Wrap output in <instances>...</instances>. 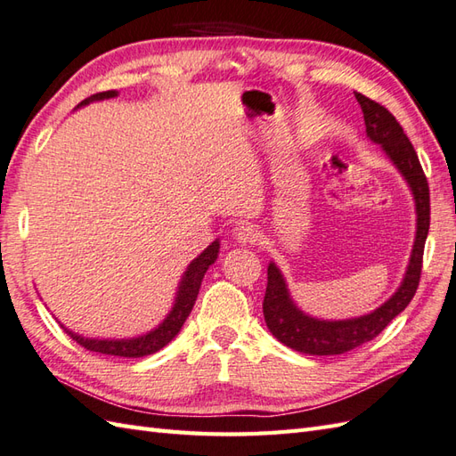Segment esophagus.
<instances>
[{
  "label": "esophagus",
  "instance_id": "34e87169",
  "mask_svg": "<svg viewBox=\"0 0 456 456\" xmlns=\"http://www.w3.org/2000/svg\"><path fill=\"white\" fill-rule=\"evenodd\" d=\"M234 236L240 243H255L259 240V232L249 222H241V224L236 226Z\"/></svg>",
  "mask_w": 456,
  "mask_h": 456
}]
</instances>
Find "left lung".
<instances>
[{
    "mask_svg": "<svg viewBox=\"0 0 456 456\" xmlns=\"http://www.w3.org/2000/svg\"><path fill=\"white\" fill-rule=\"evenodd\" d=\"M354 94H356L358 104L362 106L368 137L373 142L381 144L387 157L401 170L410 190H412L416 199L418 230L401 288L381 307H377L373 314L356 319L319 321L299 312L290 299V294H288L279 266L274 263L269 265V269H266V274H269L266 281L269 282H266L263 299L265 323L288 348L302 354H314V356H335V354L358 348L368 340H373L398 314L404 312V307L418 290L421 263H424V246L429 232V185L412 142L406 137L396 118L385 106L360 93Z\"/></svg>",
    "mask_w": 456,
    "mask_h": 456,
    "instance_id": "left-lung-1",
    "label": "left lung"
}]
</instances>
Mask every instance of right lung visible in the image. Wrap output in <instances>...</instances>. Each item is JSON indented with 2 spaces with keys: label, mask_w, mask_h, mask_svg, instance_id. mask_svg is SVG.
I'll return each mask as SVG.
<instances>
[{
  "label": "right lung",
  "mask_w": 456,
  "mask_h": 456,
  "mask_svg": "<svg viewBox=\"0 0 456 456\" xmlns=\"http://www.w3.org/2000/svg\"><path fill=\"white\" fill-rule=\"evenodd\" d=\"M118 96L116 91H106V93H96L93 96L85 98L83 104L93 102V100H102V98H114ZM218 249H220V243L218 240L210 243V246L199 255L197 259L191 261V265L187 266V271L182 279L180 284V290H177V297H175V304L172 307V312L168 314L162 323L147 332V335L137 337V338H127V340H98V338H85L81 335H73L69 329H65V332L77 342L81 344L83 348L91 350V352H98V354H108V356H121V358H142V356H149V354L159 352L160 348H164L166 344H168L180 329L183 327L185 319L190 317L193 304L197 299L199 294V288H201L203 282V276L207 273V269L210 265H213L218 257Z\"/></svg>",
  "instance_id": "1"
}]
</instances>
